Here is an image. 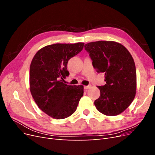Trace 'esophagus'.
I'll return each instance as SVG.
<instances>
[{
  "instance_id": "34e87169",
  "label": "esophagus",
  "mask_w": 155,
  "mask_h": 155,
  "mask_svg": "<svg viewBox=\"0 0 155 155\" xmlns=\"http://www.w3.org/2000/svg\"><path fill=\"white\" fill-rule=\"evenodd\" d=\"M91 87V85H87V86H85V87H84V89H85V90H87V89L90 88Z\"/></svg>"
}]
</instances>
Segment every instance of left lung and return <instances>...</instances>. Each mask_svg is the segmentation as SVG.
Returning <instances> with one entry per match:
<instances>
[{
  "instance_id": "8db88e82",
  "label": "left lung",
  "mask_w": 155,
  "mask_h": 155,
  "mask_svg": "<svg viewBox=\"0 0 155 155\" xmlns=\"http://www.w3.org/2000/svg\"><path fill=\"white\" fill-rule=\"evenodd\" d=\"M97 72L105 73L106 84L97 86L100 96L94 101L107 116L121 114L133 102L137 90L134 59L125 46L114 41H96L85 45Z\"/></svg>"
}]
</instances>
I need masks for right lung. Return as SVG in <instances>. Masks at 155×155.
I'll return each mask as SVG.
<instances>
[{
	"instance_id": "right-lung-1",
	"label": "right lung",
	"mask_w": 155,
	"mask_h": 155,
	"mask_svg": "<svg viewBox=\"0 0 155 155\" xmlns=\"http://www.w3.org/2000/svg\"><path fill=\"white\" fill-rule=\"evenodd\" d=\"M83 43L54 44L40 49L30 67L31 96L45 113L55 119L68 118L76 111L83 95V86L68 85V60L83 48Z\"/></svg>"
}]
</instances>
